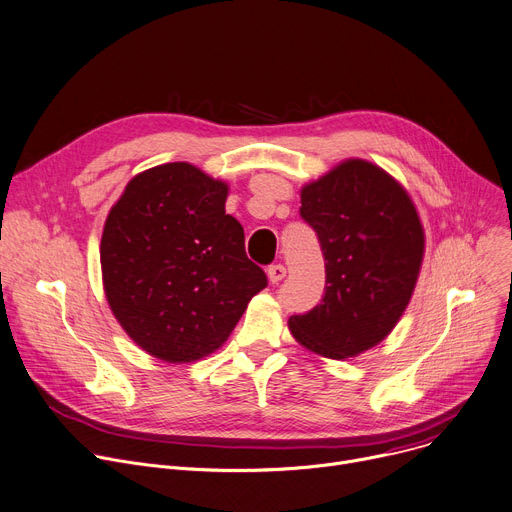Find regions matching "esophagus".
<instances>
[{"instance_id": "1", "label": "esophagus", "mask_w": 512, "mask_h": 512, "mask_svg": "<svg viewBox=\"0 0 512 512\" xmlns=\"http://www.w3.org/2000/svg\"><path fill=\"white\" fill-rule=\"evenodd\" d=\"M266 274H268V281H270L272 285H277V283H281V281L285 279L287 268H285L283 264H272V266H268Z\"/></svg>"}]
</instances>
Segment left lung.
Wrapping results in <instances>:
<instances>
[{"label":"left lung","instance_id":"obj_1","mask_svg":"<svg viewBox=\"0 0 512 512\" xmlns=\"http://www.w3.org/2000/svg\"><path fill=\"white\" fill-rule=\"evenodd\" d=\"M301 217L326 260L322 303L289 318L313 355L342 361L377 346L406 311L424 258V227L408 190L350 157L301 188Z\"/></svg>","mask_w":512,"mask_h":512}]
</instances>
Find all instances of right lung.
<instances>
[{
    "mask_svg": "<svg viewBox=\"0 0 512 512\" xmlns=\"http://www.w3.org/2000/svg\"><path fill=\"white\" fill-rule=\"evenodd\" d=\"M227 194V182L172 162L131 178L106 217V301L129 338L164 363L209 357L266 287L244 227L225 213Z\"/></svg>",
    "mask_w": 512,
    "mask_h": 512,
    "instance_id": "obj_1",
    "label": "right lung"
}]
</instances>
